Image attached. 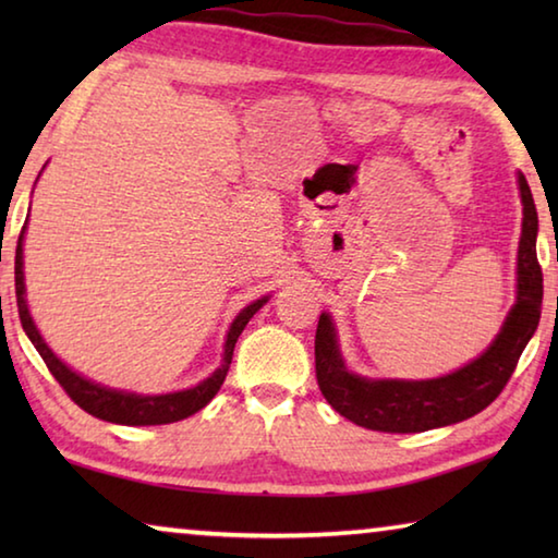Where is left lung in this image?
Segmentation results:
<instances>
[{
    "mask_svg": "<svg viewBox=\"0 0 558 558\" xmlns=\"http://www.w3.org/2000/svg\"><path fill=\"white\" fill-rule=\"evenodd\" d=\"M524 219L517 253V302L502 329L475 362L426 381L366 379L347 369L339 354L332 317L319 315L315 335V372L319 391L332 409L356 426L384 433H421L460 423L487 409L512 376L542 317L544 278L536 260V206L524 174H519Z\"/></svg>",
    "mask_w": 558,
    "mask_h": 558,
    "instance_id": "1",
    "label": "left lung"
}]
</instances>
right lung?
I'll return each instance as SVG.
<instances>
[{"label":"right lung","mask_w":558,"mask_h":558,"mask_svg":"<svg viewBox=\"0 0 558 558\" xmlns=\"http://www.w3.org/2000/svg\"><path fill=\"white\" fill-rule=\"evenodd\" d=\"M24 231L26 226L19 233L16 241V258H14V286H16V307H19V319H22V327L26 337L32 339L36 352L49 366L53 379L63 386V391L71 396L73 403H78L83 411L96 415L100 421L108 423H120V426H162V423H174L189 418V415L202 411L206 403H209L216 391L221 389V384L229 374L231 359H233V347L235 339L241 337L243 327L248 325V319L258 313V310L266 305L268 298H260L251 302L248 307H243L239 317L233 319V325L226 335L223 344V362L219 369H216L209 379L196 384L194 389L186 391H174V393H159V396H143V393H130V391H118L108 389V386H100L90 379H83L81 374L69 369L59 356H56L49 344L44 342V337L36 329L34 319L29 315V307H26V286H24Z\"/></svg>","instance_id":"right-lung-1"}]
</instances>
